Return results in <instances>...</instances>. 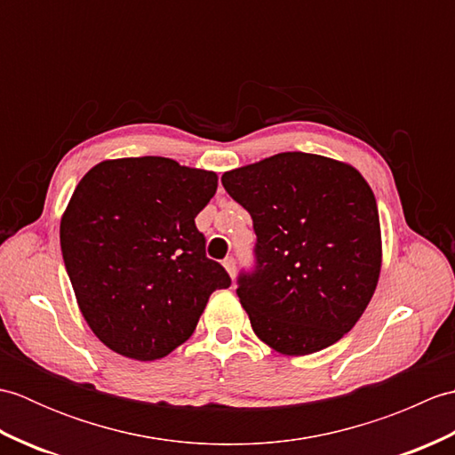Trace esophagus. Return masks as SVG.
<instances>
[{"label": "esophagus", "mask_w": 455, "mask_h": 455, "mask_svg": "<svg viewBox=\"0 0 455 455\" xmlns=\"http://www.w3.org/2000/svg\"><path fill=\"white\" fill-rule=\"evenodd\" d=\"M222 266H225V269H227L230 277L236 275V259L233 256L227 258V259H222Z\"/></svg>", "instance_id": "obj_1"}]
</instances>
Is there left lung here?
Returning a JSON list of instances; mask_svg holds the SVG:
<instances>
[{"label": "left lung", "mask_w": 455, "mask_h": 455, "mask_svg": "<svg viewBox=\"0 0 455 455\" xmlns=\"http://www.w3.org/2000/svg\"><path fill=\"white\" fill-rule=\"evenodd\" d=\"M252 217L256 266L238 289L256 336L275 352L307 355L350 332L381 272L379 212L350 164L282 152L222 173Z\"/></svg>", "instance_id": "obj_1"}]
</instances>
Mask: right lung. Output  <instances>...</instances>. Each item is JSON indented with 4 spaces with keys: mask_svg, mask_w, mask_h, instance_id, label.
Here are the masks:
<instances>
[{
    "mask_svg": "<svg viewBox=\"0 0 455 455\" xmlns=\"http://www.w3.org/2000/svg\"><path fill=\"white\" fill-rule=\"evenodd\" d=\"M217 173L162 156L105 160L80 180L60 220V246L80 311L100 340L152 362L196 331L227 269L205 254L196 217Z\"/></svg>",
    "mask_w": 455,
    "mask_h": 455,
    "instance_id": "1",
    "label": "right lung"
}]
</instances>
